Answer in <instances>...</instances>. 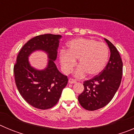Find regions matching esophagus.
Returning a JSON list of instances; mask_svg holds the SVG:
<instances>
[{
    "mask_svg": "<svg viewBox=\"0 0 134 134\" xmlns=\"http://www.w3.org/2000/svg\"><path fill=\"white\" fill-rule=\"evenodd\" d=\"M68 82H69L70 84H74L76 82V80L75 79H69V80H68Z\"/></svg>",
    "mask_w": 134,
    "mask_h": 134,
    "instance_id": "1",
    "label": "esophagus"
}]
</instances>
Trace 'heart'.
Returning a JSON list of instances; mask_svg holds the SVG:
<instances>
[{
	"mask_svg": "<svg viewBox=\"0 0 134 134\" xmlns=\"http://www.w3.org/2000/svg\"><path fill=\"white\" fill-rule=\"evenodd\" d=\"M76 59L80 66L75 71L76 76L82 77L86 73L94 76L105 68L109 59V49L104 43L93 39H75L68 43V50L60 51V60L64 72H70Z\"/></svg>",
	"mask_w": 134,
	"mask_h": 134,
	"instance_id": "heart-1",
	"label": "heart"
}]
</instances>
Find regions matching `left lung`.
Listing matches in <instances>:
<instances>
[{
  "mask_svg": "<svg viewBox=\"0 0 134 134\" xmlns=\"http://www.w3.org/2000/svg\"><path fill=\"white\" fill-rule=\"evenodd\" d=\"M104 40L111 52L109 60L99 75L84 82L85 89L78 97L80 105L88 111L107 105L119 88L122 78L123 63L119 52L108 40Z\"/></svg>",
  "mask_w": 134,
  "mask_h": 134,
  "instance_id": "8db88e82",
  "label": "left lung"
}]
</instances>
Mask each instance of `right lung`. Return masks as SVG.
Instances as JSON below:
<instances>
[{
    "label": "right lung",
    "instance_id": "1",
    "mask_svg": "<svg viewBox=\"0 0 134 134\" xmlns=\"http://www.w3.org/2000/svg\"><path fill=\"white\" fill-rule=\"evenodd\" d=\"M61 37L53 34L35 37L23 46L16 58L14 75L17 89L23 99L37 109L54 107L68 83L67 76L60 72L54 63ZM36 51L48 55V64L44 69H36L30 64L29 55Z\"/></svg>",
    "mask_w": 134,
    "mask_h": 134
}]
</instances>
